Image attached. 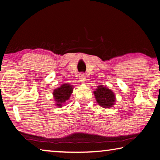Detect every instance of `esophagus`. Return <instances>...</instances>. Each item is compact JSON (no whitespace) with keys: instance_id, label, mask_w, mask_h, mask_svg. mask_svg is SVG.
<instances>
[{"instance_id":"obj_1","label":"esophagus","mask_w":160,"mask_h":160,"mask_svg":"<svg viewBox=\"0 0 160 160\" xmlns=\"http://www.w3.org/2000/svg\"><path fill=\"white\" fill-rule=\"evenodd\" d=\"M79 80L81 82H84L86 80V75L84 73H80L79 75Z\"/></svg>"}]
</instances>
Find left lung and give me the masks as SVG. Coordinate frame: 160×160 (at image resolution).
Returning <instances> with one entry per match:
<instances>
[{
    "instance_id": "8db88e82",
    "label": "left lung",
    "mask_w": 160,
    "mask_h": 160,
    "mask_svg": "<svg viewBox=\"0 0 160 160\" xmlns=\"http://www.w3.org/2000/svg\"><path fill=\"white\" fill-rule=\"evenodd\" d=\"M97 102L103 108L112 107L116 102L115 94L109 88L99 85L97 89L94 91Z\"/></svg>"
}]
</instances>
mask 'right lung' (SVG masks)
Here are the masks:
<instances>
[{
	"mask_svg": "<svg viewBox=\"0 0 160 160\" xmlns=\"http://www.w3.org/2000/svg\"><path fill=\"white\" fill-rule=\"evenodd\" d=\"M73 90V87L71 85L64 84L56 88L53 92V98L55 99L56 105L58 107H62L63 104L68 100Z\"/></svg>",
	"mask_w": 160,
	"mask_h": 160,
	"instance_id": "add662e5",
	"label": "right lung"
}]
</instances>
